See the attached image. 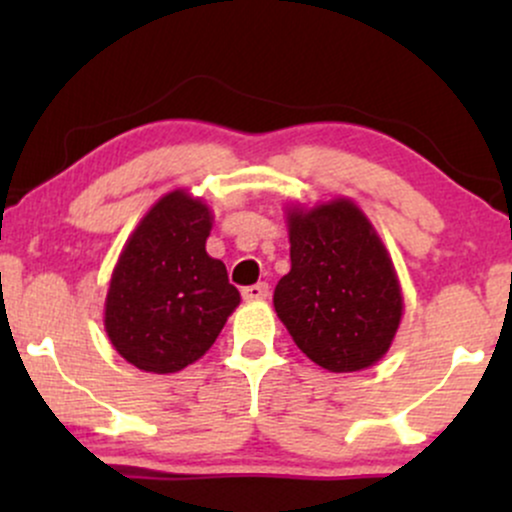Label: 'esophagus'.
Segmentation results:
<instances>
[{
    "label": "esophagus",
    "instance_id": "obj_1",
    "mask_svg": "<svg viewBox=\"0 0 512 512\" xmlns=\"http://www.w3.org/2000/svg\"><path fill=\"white\" fill-rule=\"evenodd\" d=\"M269 296V286L264 284H252V286H245L243 289V298L245 301H262V298Z\"/></svg>",
    "mask_w": 512,
    "mask_h": 512
}]
</instances>
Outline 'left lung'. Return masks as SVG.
<instances>
[{"mask_svg": "<svg viewBox=\"0 0 512 512\" xmlns=\"http://www.w3.org/2000/svg\"><path fill=\"white\" fill-rule=\"evenodd\" d=\"M291 272L274 308L298 349L332 373L380 361L402 320V291L383 240L349 199L289 211Z\"/></svg>", "mask_w": 512, "mask_h": 512, "instance_id": "obj_1", "label": "left lung"}]
</instances>
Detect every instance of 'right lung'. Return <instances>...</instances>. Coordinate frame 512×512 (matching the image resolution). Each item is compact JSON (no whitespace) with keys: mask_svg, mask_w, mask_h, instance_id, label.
<instances>
[{"mask_svg":"<svg viewBox=\"0 0 512 512\" xmlns=\"http://www.w3.org/2000/svg\"><path fill=\"white\" fill-rule=\"evenodd\" d=\"M211 211L168 192L129 236L105 298V332L146 373H178L216 342L240 293L226 264L207 255Z\"/></svg>","mask_w":512,"mask_h":512,"instance_id":"obj_1","label":"right lung"}]
</instances>
